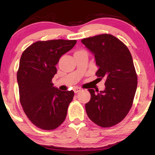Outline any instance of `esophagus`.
<instances>
[{
    "label": "esophagus",
    "mask_w": 155,
    "mask_h": 155,
    "mask_svg": "<svg viewBox=\"0 0 155 155\" xmlns=\"http://www.w3.org/2000/svg\"><path fill=\"white\" fill-rule=\"evenodd\" d=\"M81 90H82V89L80 88V87H76L74 88V93H78L79 92V91H81Z\"/></svg>",
    "instance_id": "obj_1"
}]
</instances>
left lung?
I'll list each match as a JSON object with an SVG mask.
<instances>
[{"instance_id": "obj_1", "label": "left lung", "mask_w": 155, "mask_h": 155, "mask_svg": "<svg viewBox=\"0 0 155 155\" xmlns=\"http://www.w3.org/2000/svg\"><path fill=\"white\" fill-rule=\"evenodd\" d=\"M95 57L98 70L96 75L105 78V89L96 93L89 89L90 102L85 110L91 121L103 128L118 124L133 105L137 76L127 46L110 34H101L81 40Z\"/></svg>"}]
</instances>
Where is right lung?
Returning <instances> with one entry per match:
<instances>
[{"label": "right lung", "instance_id": "1", "mask_svg": "<svg viewBox=\"0 0 155 155\" xmlns=\"http://www.w3.org/2000/svg\"><path fill=\"white\" fill-rule=\"evenodd\" d=\"M77 40L38 41L22 52L17 72L20 102L28 118L37 127L51 130L65 119L74 93L53 87L52 78L63 54Z\"/></svg>", "mask_w": 155, "mask_h": 155}]
</instances>
